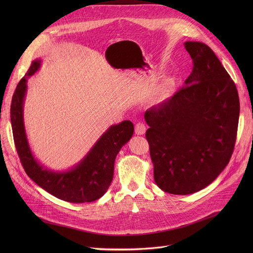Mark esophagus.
Returning a JSON list of instances; mask_svg holds the SVG:
<instances>
[{"instance_id":"1","label":"esophagus","mask_w":253,"mask_h":253,"mask_svg":"<svg viewBox=\"0 0 253 253\" xmlns=\"http://www.w3.org/2000/svg\"><path fill=\"white\" fill-rule=\"evenodd\" d=\"M145 130H147V128H145V125L142 122L136 123V125H135V133L137 135L144 134L145 133Z\"/></svg>"}]
</instances>
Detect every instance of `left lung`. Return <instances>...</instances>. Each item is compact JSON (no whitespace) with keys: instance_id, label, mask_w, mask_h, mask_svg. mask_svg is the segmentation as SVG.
Segmentation results:
<instances>
[{"instance_id":"8db88e82","label":"left lung","mask_w":253,"mask_h":253,"mask_svg":"<svg viewBox=\"0 0 253 253\" xmlns=\"http://www.w3.org/2000/svg\"><path fill=\"white\" fill-rule=\"evenodd\" d=\"M193 71L184 86L144 113L154 178L162 191L193 194L230 162L240 114L233 80L207 45L185 42Z\"/></svg>"}]
</instances>
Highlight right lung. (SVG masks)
Listing matches in <instances>:
<instances>
[{
  "label": "right lung",
  "mask_w": 253,
  "mask_h": 253,
  "mask_svg": "<svg viewBox=\"0 0 253 253\" xmlns=\"http://www.w3.org/2000/svg\"><path fill=\"white\" fill-rule=\"evenodd\" d=\"M40 64L41 60L39 59L32 62L12 97L11 125L20 162L31 179L60 200L71 203L93 202L108 191L114 177L116 157L133 135V124L130 121H123L111 126L83 160L69 171L54 172L44 168L32 154L23 124L26 81L39 70Z\"/></svg>",
  "instance_id": "obj_1"
}]
</instances>
